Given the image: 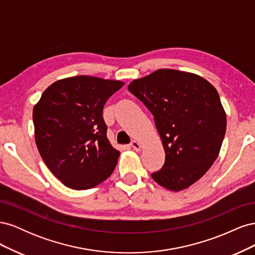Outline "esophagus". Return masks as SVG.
<instances>
[{
  "label": "esophagus",
  "mask_w": 255,
  "mask_h": 255,
  "mask_svg": "<svg viewBox=\"0 0 255 255\" xmlns=\"http://www.w3.org/2000/svg\"><path fill=\"white\" fill-rule=\"evenodd\" d=\"M130 146H132V148L134 149V150H136V151H140V149H141V144L138 142V141H136V140H133L132 142H130V144H129Z\"/></svg>",
  "instance_id": "34e87169"
}]
</instances>
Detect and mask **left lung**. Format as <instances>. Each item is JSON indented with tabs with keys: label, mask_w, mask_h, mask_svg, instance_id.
<instances>
[{
	"label": "left lung",
	"mask_w": 255,
	"mask_h": 255,
	"mask_svg": "<svg viewBox=\"0 0 255 255\" xmlns=\"http://www.w3.org/2000/svg\"><path fill=\"white\" fill-rule=\"evenodd\" d=\"M152 115L166 153L152 179L180 191L212 167L227 129V115L217 90L197 74L159 69L128 85Z\"/></svg>",
	"instance_id": "left-lung-1"
}]
</instances>
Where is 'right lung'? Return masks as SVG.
I'll return each instance as SVG.
<instances>
[{
	"mask_svg": "<svg viewBox=\"0 0 255 255\" xmlns=\"http://www.w3.org/2000/svg\"><path fill=\"white\" fill-rule=\"evenodd\" d=\"M125 83L79 75L56 81L33 110L35 141L51 172L65 186L85 190L109 177L120 152L107 139V100Z\"/></svg>",
	"mask_w": 255,
	"mask_h": 255,
	"instance_id": "add662e5",
	"label": "right lung"
}]
</instances>
